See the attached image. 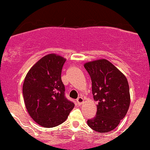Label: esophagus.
Returning <instances> with one entry per match:
<instances>
[{"mask_svg": "<svg viewBox=\"0 0 150 150\" xmlns=\"http://www.w3.org/2000/svg\"><path fill=\"white\" fill-rule=\"evenodd\" d=\"M76 101H77V104H78L79 106H80V105L84 102V99H83V98H82V97H80L77 98Z\"/></svg>", "mask_w": 150, "mask_h": 150, "instance_id": "obj_1", "label": "esophagus"}]
</instances>
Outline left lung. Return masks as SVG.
<instances>
[{
    "label": "left lung",
    "mask_w": 150,
    "mask_h": 150,
    "mask_svg": "<svg viewBox=\"0 0 150 150\" xmlns=\"http://www.w3.org/2000/svg\"><path fill=\"white\" fill-rule=\"evenodd\" d=\"M84 66L91 77L92 94L98 103L96 116L87 120V124L99 132L114 130L130 106L128 80L107 60L88 62Z\"/></svg>",
    "instance_id": "obj_1"
}]
</instances>
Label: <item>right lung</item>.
Here are the masks:
<instances>
[{"label": "right lung", "mask_w": 150, "mask_h": 150, "mask_svg": "<svg viewBox=\"0 0 150 150\" xmlns=\"http://www.w3.org/2000/svg\"><path fill=\"white\" fill-rule=\"evenodd\" d=\"M65 59L56 54L41 58L26 75L22 87L29 114L43 127L53 128L68 118L75 104L65 96L61 72Z\"/></svg>", "instance_id": "1"}]
</instances>
